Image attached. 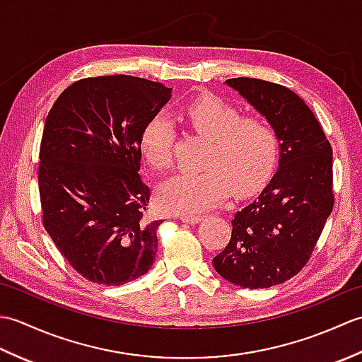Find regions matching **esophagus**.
<instances>
[{
	"mask_svg": "<svg viewBox=\"0 0 362 362\" xmlns=\"http://www.w3.org/2000/svg\"><path fill=\"white\" fill-rule=\"evenodd\" d=\"M180 219L183 222H188V224H196V222H199L202 219V216H199V214H180Z\"/></svg>",
	"mask_w": 362,
	"mask_h": 362,
	"instance_id": "obj_1",
	"label": "esophagus"
}]
</instances>
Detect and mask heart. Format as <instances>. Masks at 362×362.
<instances>
[{
	"label": "heart",
	"instance_id": "b5f03b06",
	"mask_svg": "<svg viewBox=\"0 0 362 362\" xmlns=\"http://www.w3.org/2000/svg\"><path fill=\"white\" fill-rule=\"evenodd\" d=\"M183 118L194 132L210 141L202 160L204 171L183 173L160 188V205L168 211L194 213L222 201L230 191L247 194L271 174L279 156V130L263 115H245L213 95L196 98L185 105ZM175 130L165 113L146 122L140 151L156 171L173 165Z\"/></svg>",
	"mask_w": 362,
	"mask_h": 362
}]
</instances>
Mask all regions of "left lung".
<instances>
[{
	"label": "left lung",
	"mask_w": 362,
	"mask_h": 362,
	"mask_svg": "<svg viewBox=\"0 0 362 362\" xmlns=\"http://www.w3.org/2000/svg\"><path fill=\"white\" fill-rule=\"evenodd\" d=\"M226 83L274 122L281 143L279 169L255 201L235 213L232 236L213 266L236 286L264 289L292 279L311 258L334 205L333 149L294 91L250 78Z\"/></svg>",
	"instance_id": "1"
}]
</instances>
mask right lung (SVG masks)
I'll list each match as a JSON object with an SVG mask.
<instances>
[{
	"mask_svg": "<svg viewBox=\"0 0 362 362\" xmlns=\"http://www.w3.org/2000/svg\"><path fill=\"white\" fill-rule=\"evenodd\" d=\"M171 88L134 76L71 83L45 121L38 163L43 227L83 279L119 286L144 275L157 253L140 175V135Z\"/></svg>",
	"mask_w": 362,
	"mask_h": 362,
	"instance_id": "obj_1",
	"label": "right lung"
}]
</instances>
